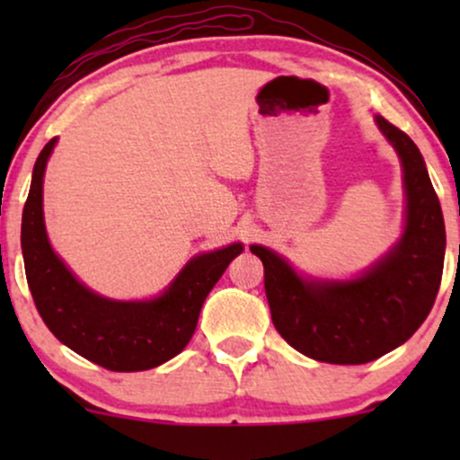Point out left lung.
<instances>
[{
    "label": "left lung",
    "instance_id": "left-lung-1",
    "mask_svg": "<svg viewBox=\"0 0 460 460\" xmlns=\"http://www.w3.org/2000/svg\"><path fill=\"white\" fill-rule=\"evenodd\" d=\"M402 160L404 235L394 251L355 281H305L288 261L251 246L263 263V288L274 329L315 361L358 366L404 344L430 314L441 285L446 225L424 157L415 142L376 116Z\"/></svg>",
    "mask_w": 460,
    "mask_h": 460
}]
</instances>
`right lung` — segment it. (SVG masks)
Masks as SVG:
<instances>
[{"label": "right lung", "instance_id": "right-lung-1", "mask_svg": "<svg viewBox=\"0 0 460 460\" xmlns=\"http://www.w3.org/2000/svg\"><path fill=\"white\" fill-rule=\"evenodd\" d=\"M56 138L36 157L21 220L25 277L36 309L62 344L112 372L162 366L188 346L200 307L242 244L205 252L179 272L171 288L149 303H116L93 294L51 251L43 223V175Z\"/></svg>", "mask_w": 460, "mask_h": 460}]
</instances>
